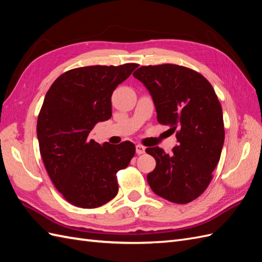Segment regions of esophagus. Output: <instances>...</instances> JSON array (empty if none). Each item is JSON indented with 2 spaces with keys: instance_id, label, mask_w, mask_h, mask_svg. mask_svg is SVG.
Instances as JSON below:
<instances>
[{
  "instance_id": "obj_1",
  "label": "esophagus",
  "mask_w": 262,
  "mask_h": 262,
  "mask_svg": "<svg viewBox=\"0 0 262 262\" xmlns=\"http://www.w3.org/2000/svg\"><path fill=\"white\" fill-rule=\"evenodd\" d=\"M145 147L143 145H136V152L138 155H142V154L145 152Z\"/></svg>"
}]
</instances>
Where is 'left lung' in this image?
Wrapping results in <instances>:
<instances>
[{"label": "left lung", "mask_w": 262, "mask_h": 262, "mask_svg": "<svg viewBox=\"0 0 262 262\" xmlns=\"http://www.w3.org/2000/svg\"><path fill=\"white\" fill-rule=\"evenodd\" d=\"M149 91L159 124L176 130L171 154L159 147L146 152L156 159L147 175L151 190L175 204H188L212 179L225 140L223 110L211 84L198 72L175 64L142 66L134 72Z\"/></svg>", "instance_id": "left-lung-1"}]
</instances>
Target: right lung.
Instances as JSON below:
<instances>
[{"label": "right lung", "mask_w": 262, "mask_h": 262, "mask_svg": "<svg viewBox=\"0 0 262 262\" xmlns=\"http://www.w3.org/2000/svg\"><path fill=\"white\" fill-rule=\"evenodd\" d=\"M138 64L85 66L52 84L37 118L44 166L55 188L72 205L97 208L118 192L116 173L135 155V145H99L90 134L112 116V94Z\"/></svg>", "instance_id": "right-lung-1"}]
</instances>
